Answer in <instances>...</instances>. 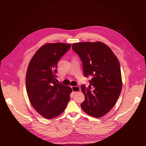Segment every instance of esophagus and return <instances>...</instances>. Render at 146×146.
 Returning <instances> with one entry per match:
<instances>
[{"mask_svg":"<svg viewBox=\"0 0 146 146\" xmlns=\"http://www.w3.org/2000/svg\"><path fill=\"white\" fill-rule=\"evenodd\" d=\"M72 89L74 93L80 91V87L79 86H72Z\"/></svg>","mask_w":146,"mask_h":146,"instance_id":"esophagus-1","label":"esophagus"}]
</instances>
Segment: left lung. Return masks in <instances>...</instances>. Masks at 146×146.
Returning <instances> with one entry per match:
<instances>
[{"label":"left lung","instance_id":"8db88e82","mask_svg":"<svg viewBox=\"0 0 146 146\" xmlns=\"http://www.w3.org/2000/svg\"><path fill=\"white\" fill-rule=\"evenodd\" d=\"M72 48L82 62L84 76L92 77L88 87L81 86L85 96L81 108L92 117H102L113 108L121 92L119 61L101 42L73 43Z\"/></svg>","mask_w":146,"mask_h":146}]
</instances>
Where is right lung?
Instances as JSON below:
<instances>
[{
    "label": "right lung",
    "mask_w": 146,
    "mask_h": 146,
    "mask_svg": "<svg viewBox=\"0 0 146 146\" xmlns=\"http://www.w3.org/2000/svg\"><path fill=\"white\" fill-rule=\"evenodd\" d=\"M71 44L47 43L37 50L26 76L27 95L36 111L46 119L62 114L70 100V87L56 82L57 63Z\"/></svg>",
    "instance_id": "right-lung-1"
}]
</instances>
